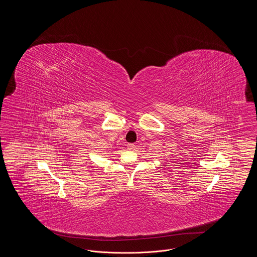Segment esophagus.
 <instances>
[{"label": "esophagus", "mask_w": 257, "mask_h": 257, "mask_svg": "<svg viewBox=\"0 0 257 257\" xmlns=\"http://www.w3.org/2000/svg\"><path fill=\"white\" fill-rule=\"evenodd\" d=\"M127 147H128V149H130V150H135L136 149V145H134V144H129Z\"/></svg>", "instance_id": "esophagus-1"}]
</instances>
